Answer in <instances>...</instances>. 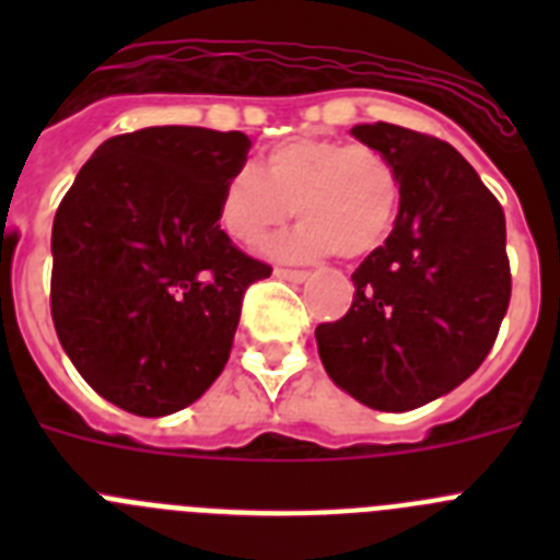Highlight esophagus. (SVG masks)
<instances>
[{"mask_svg":"<svg viewBox=\"0 0 560 560\" xmlns=\"http://www.w3.org/2000/svg\"><path fill=\"white\" fill-rule=\"evenodd\" d=\"M275 277H280V280H289V283H303L305 277H308V271H303V269H285V266H277Z\"/></svg>","mask_w":560,"mask_h":560,"instance_id":"34e87169","label":"esophagus"}]
</instances>
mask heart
I'll return each mask as SVG.
<instances>
[{"mask_svg": "<svg viewBox=\"0 0 560 560\" xmlns=\"http://www.w3.org/2000/svg\"><path fill=\"white\" fill-rule=\"evenodd\" d=\"M294 207V230L269 241V255L345 260L373 255L400 210V173L387 153L364 142L291 137L269 148L260 171L237 167L221 185L219 224L241 246H257Z\"/></svg>", "mask_w": 560, "mask_h": 560, "instance_id": "b5f03b06", "label": "heart"}]
</instances>
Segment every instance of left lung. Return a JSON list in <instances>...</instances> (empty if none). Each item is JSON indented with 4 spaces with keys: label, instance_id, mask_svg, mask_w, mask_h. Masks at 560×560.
I'll list each match as a JSON object with an SVG mask.
<instances>
[{
    "label": "left lung",
    "instance_id": "1",
    "mask_svg": "<svg viewBox=\"0 0 560 560\" xmlns=\"http://www.w3.org/2000/svg\"><path fill=\"white\" fill-rule=\"evenodd\" d=\"M353 137L395 162L400 210L353 271L350 311L316 325V345L345 393L407 412L452 393L491 353L511 303L504 212L463 153L432 133L375 122Z\"/></svg>",
    "mask_w": 560,
    "mask_h": 560
}]
</instances>
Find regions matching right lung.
<instances>
[{
	"instance_id": "add662e5",
	"label": "right lung",
	"mask_w": 560,
	"mask_h": 560,
	"mask_svg": "<svg viewBox=\"0 0 560 560\" xmlns=\"http://www.w3.org/2000/svg\"><path fill=\"white\" fill-rule=\"evenodd\" d=\"M249 148L246 133L196 126L120 133L58 205L52 323L114 407L179 412L224 370L246 289L271 275L219 224L221 185Z\"/></svg>"
}]
</instances>
